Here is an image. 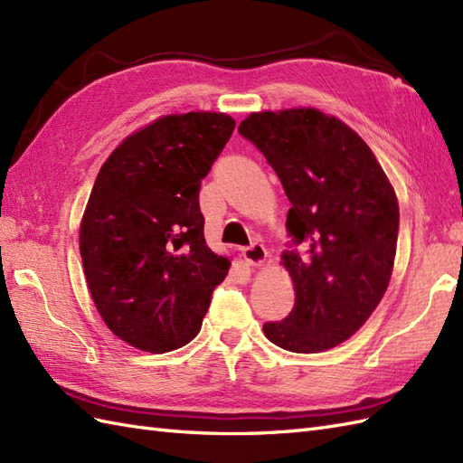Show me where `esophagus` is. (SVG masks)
<instances>
[{"instance_id": "obj_1", "label": "esophagus", "mask_w": 463, "mask_h": 463, "mask_svg": "<svg viewBox=\"0 0 463 463\" xmlns=\"http://www.w3.org/2000/svg\"><path fill=\"white\" fill-rule=\"evenodd\" d=\"M243 257H245V261L250 263V265H261L265 259H267V250H265V245L263 243H251L250 247H245L243 250Z\"/></svg>"}]
</instances>
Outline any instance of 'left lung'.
I'll return each instance as SVG.
<instances>
[{"label": "left lung", "instance_id": "obj_1", "mask_svg": "<svg viewBox=\"0 0 463 463\" xmlns=\"http://www.w3.org/2000/svg\"><path fill=\"white\" fill-rule=\"evenodd\" d=\"M273 166L290 202L283 265L295 307L263 324L275 345L317 354L354 335L385 295L399 204L365 141L318 109L251 114L238 128Z\"/></svg>", "mask_w": 463, "mask_h": 463}]
</instances>
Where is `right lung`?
<instances>
[{
	"label": "right lung",
	"instance_id": "obj_1",
	"mask_svg": "<svg viewBox=\"0 0 463 463\" xmlns=\"http://www.w3.org/2000/svg\"><path fill=\"white\" fill-rule=\"evenodd\" d=\"M235 121L166 116L133 133L99 168L80 225L86 283L123 342L165 354L200 332L230 259L204 240L200 184Z\"/></svg>",
	"mask_w": 463,
	"mask_h": 463
}]
</instances>
